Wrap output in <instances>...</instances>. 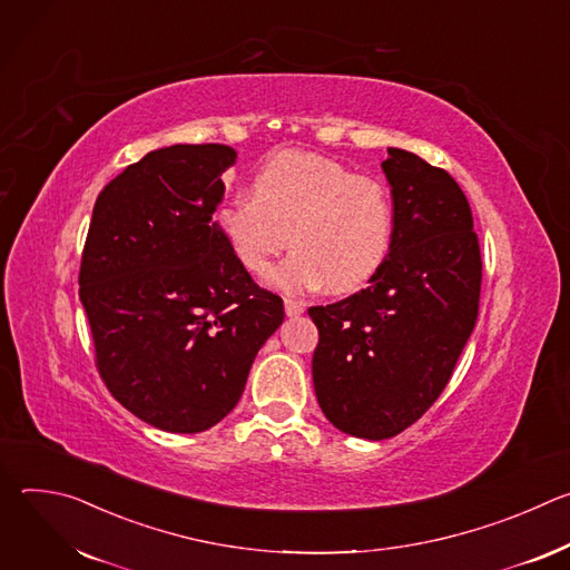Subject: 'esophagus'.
<instances>
[{"instance_id":"1","label":"esophagus","mask_w":570,"mask_h":570,"mask_svg":"<svg viewBox=\"0 0 570 570\" xmlns=\"http://www.w3.org/2000/svg\"><path fill=\"white\" fill-rule=\"evenodd\" d=\"M284 308H286V315L295 317V315H302V313H304L306 304H304L302 299H293V297H286V299H284Z\"/></svg>"}]
</instances>
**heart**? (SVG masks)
I'll list each match as a JSON object with an SVG mask.
<instances>
[{
    "label": "heart",
    "mask_w": 570,
    "mask_h": 570,
    "mask_svg": "<svg viewBox=\"0 0 570 570\" xmlns=\"http://www.w3.org/2000/svg\"><path fill=\"white\" fill-rule=\"evenodd\" d=\"M216 223L253 275L271 268L291 234L295 250L268 277L275 288L302 293L327 284L332 293H352L387 257L394 207L381 180L332 157L282 150L257 169L253 196L225 200Z\"/></svg>",
    "instance_id": "heart-1"
}]
</instances>
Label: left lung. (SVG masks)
I'll use <instances>...</instances> for the list:
<instances>
[{
  "label": "left lung",
  "mask_w": 570,
  "mask_h": 570,
  "mask_svg": "<svg viewBox=\"0 0 570 570\" xmlns=\"http://www.w3.org/2000/svg\"><path fill=\"white\" fill-rule=\"evenodd\" d=\"M387 155L394 227L383 266L367 288L308 308L320 409L365 440L399 435L438 401L475 327L482 282L460 185L415 153Z\"/></svg>",
  "instance_id": "8db88e82"
}]
</instances>
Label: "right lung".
Returning <instances> with one entry per match:
<instances>
[{
	"instance_id": "1",
	"label": "right lung",
	"mask_w": 570,
	"mask_h": 570,
	"mask_svg": "<svg viewBox=\"0 0 570 570\" xmlns=\"http://www.w3.org/2000/svg\"><path fill=\"white\" fill-rule=\"evenodd\" d=\"M234 159L223 144L150 150L99 194L80 257L106 387L169 433L218 424L284 322L282 297L255 284L212 218Z\"/></svg>"
}]
</instances>
